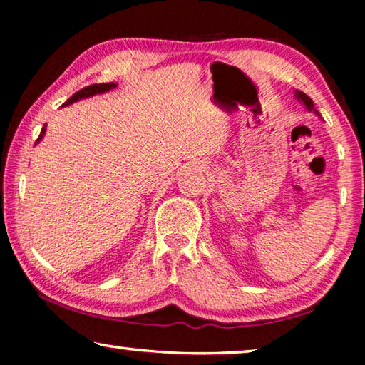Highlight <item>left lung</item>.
<instances>
[{"label":"left lung","mask_w":365,"mask_h":365,"mask_svg":"<svg viewBox=\"0 0 365 365\" xmlns=\"http://www.w3.org/2000/svg\"><path fill=\"white\" fill-rule=\"evenodd\" d=\"M294 96H296V100H298L299 103L304 104L309 113H314V114L320 117L319 110H316V108H314V101L306 93H302V91H299V90H294Z\"/></svg>","instance_id":"left-lung-1"}]
</instances>
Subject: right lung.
<instances>
[{
	"label": "right lung",
	"mask_w": 365,
	"mask_h": 365,
	"mask_svg": "<svg viewBox=\"0 0 365 365\" xmlns=\"http://www.w3.org/2000/svg\"><path fill=\"white\" fill-rule=\"evenodd\" d=\"M115 86H117V83H114V82H109V83H96V85L85 86V88L78 90L76 95H72V96L69 98V100H67V101L63 104V108H64V106H69V104L76 103V101H78V100H85V98H90V96H95V95L106 93V91H109V90H114ZM45 133H46V123H45V127L41 128L40 137H38V140H36V143H40L41 138L45 137Z\"/></svg>",
	"instance_id": "add662e5"
}]
</instances>
